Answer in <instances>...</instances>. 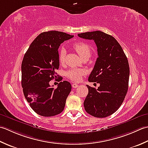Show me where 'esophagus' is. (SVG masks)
<instances>
[{
	"label": "esophagus",
	"mask_w": 148,
	"mask_h": 148,
	"mask_svg": "<svg viewBox=\"0 0 148 148\" xmlns=\"http://www.w3.org/2000/svg\"><path fill=\"white\" fill-rule=\"evenodd\" d=\"M78 86H79V85L76 83L72 84V87H73V88H77V87H78Z\"/></svg>",
	"instance_id": "obj_1"
}]
</instances>
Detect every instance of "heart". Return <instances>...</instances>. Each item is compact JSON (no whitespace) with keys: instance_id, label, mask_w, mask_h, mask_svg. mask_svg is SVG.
<instances>
[{"instance_id":"heart-1","label":"heart","mask_w":148,"mask_h":148,"mask_svg":"<svg viewBox=\"0 0 148 148\" xmlns=\"http://www.w3.org/2000/svg\"><path fill=\"white\" fill-rule=\"evenodd\" d=\"M73 49L76 50V52L78 53L81 58L85 56H90L91 55V49L86 43L78 42L73 45ZM65 56L66 51L64 49H62L59 53V61L60 62H64ZM84 74H85V71L84 70L77 68H71L66 71V77L75 82L80 81L82 79V77Z\"/></svg>"}]
</instances>
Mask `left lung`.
Instances as JSON below:
<instances>
[{
  "mask_svg": "<svg viewBox=\"0 0 148 148\" xmlns=\"http://www.w3.org/2000/svg\"><path fill=\"white\" fill-rule=\"evenodd\" d=\"M78 36L94 40L98 55L88 80L99 84V86L96 89L87 85L89 92L84 108L92 116L106 117L118 109L127 93L130 75L127 57L116 39L103 32H87Z\"/></svg>",
  "mask_w": 148,
  "mask_h": 148,
  "instance_id": "left-lung-1",
  "label": "left lung"
}]
</instances>
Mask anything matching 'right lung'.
Masks as SVG:
<instances>
[{
	"mask_svg": "<svg viewBox=\"0 0 148 148\" xmlns=\"http://www.w3.org/2000/svg\"><path fill=\"white\" fill-rule=\"evenodd\" d=\"M73 37L56 31L42 32L24 55L22 63L23 95L32 110L41 116H56L64 108L71 90L70 83L63 81L54 89L49 82L58 76L56 70L59 68L60 45Z\"/></svg>",
	"mask_w": 148,
	"mask_h": 148,
	"instance_id": "add662e5",
	"label": "right lung"
}]
</instances>
